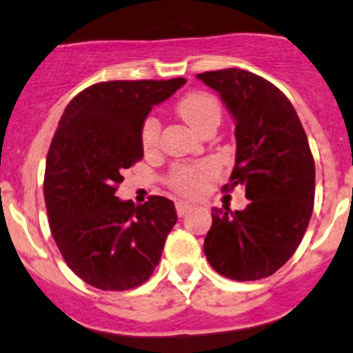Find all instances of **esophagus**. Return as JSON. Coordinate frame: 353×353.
Instances as JSON below:
<instances>
[{"mask_svg":"<svg viewBox=\"0 0 353 353\" xmlns=\"http://www.w3.org/2000/svg\"><path fill=\"white\" fill-rule=\"evenodd\" d=\"M192 206L191 203H188V201H177L176 203V211H177V214H179V216H184V214L188 213V211H191L192 210Z\"/></svg>","mask_w":353,"mask_h":353,"instance_id":"1","label":"esophagus"}]
</instances>
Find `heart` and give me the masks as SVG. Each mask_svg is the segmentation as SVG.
Instances as JSON below:
<instances>
[{"label":"heart","instance_id":"obj_1","mask_svg":"<svg viewBox=\"0 0 353 353\" xmlns=\"http://www.w3.org/2000/svg\"><path fill=\"white\" fill-rule=\"evenodd\" d=\"M177 113L199 135L211 123H220L221 105L216 96L206 91H192L184 94L177 103ZM142 145L145 152H154L161 139V123L155 117H147L140 132ZM216 174V167L210 162L198 165L181 164L172 169L169 184L183 194H198L206 186L208 181Z\"/></svg>","mask_w":353,"mask_h":353}]
</instances>
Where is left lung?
<instances>
[{
    "instance_id": "obj_1",
    "label": "left lung",
    "mask_w": 353,
    "mask_h": 353,
    "mask_svg": "<svg viewBox=\"0 0 353 353\" xmlns=\"http://www.w3.org/2000/svg\"><path fill=\"white\" fill-rule=\"evenodd\" d=\"M220 92L235 121L236 154L230 184L245 189L242 211L211 210L205 254L233 281L279 270L301 243L314 203V161L298 113L281 89L243 69L198 74Z\"/></svg>"
}]
</instances>
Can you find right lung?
Instances as JSON below:
<instances>
[{
    "label": "right lung",
    "instance_id": "1",
    "mask_svg": "<svg viewBox=\"0 0 353 353\" xmlns=\"http://www.w3.org/2000/svg\"><path fill=\"white\" fill-rule=\"evenodd\" d=\"M184 77L108 81L74 96L47 154L43 196L49 225L65 264L103 291L143 284L161 261L177 221L174 203L150 196L143 205L114 196L123 170L143 157L142 123Z\"/></svg>",
    "mask_w": 353,
    "mask_h": 353
}]
</instances>
